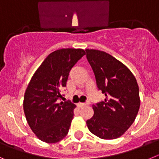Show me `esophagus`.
I'll use <instances>...</instances> for the list:
<instances>
[{"label":"esophagus","instance_id":"34e87169","mask_svg":"<svg viewBox=\"0 0 159 159\" xmlns=\"http://www.w3.org/2000/svg\"><path fill=\"white\" fill-rule=\"evenodd\" d=\"M78 106H79V107H83V106H85V105H88L89 103L88 102H86V103L80 102V103H78Z\"/></svg>","mask_w":159,"mask_h":159}]
</instances>
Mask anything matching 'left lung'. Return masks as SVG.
I'll return each mask as SVG.
<instances>
[{"instance_id":"1","label":"left lung","mask_w":159,"mask_h":159,"mask_svg":"<svg viewBox=\"0 0 159 159\" xmlns=\"http://www.w3.org/2000/svg\"><path fill=\"white\" fill-rule=\"evenodd\" d=\"M104 101L93 105V116L86 121L89 130L103 139L120 137L135 121L140 107L139 90L128 67L104 51L86 49Z\"/></svg>"}]
</instances>
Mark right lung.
Masks as SVG:
<instances>
[{
    "label": "right lung",
    "mask_w": 159,
    "mask_h": 159,
    "mask_svg": "<svg viewBox=\"0 0 159 159\" xmlns=\"http://www.w3.org/2000/svg\"><path fill=\"white\" fill-rule=\"evenodd\" d=\"M85 55L83 49L62 48L51 53L31 78L24 97L28 125L41 141L54 143L69 131L76 105L61 101L60 90L66 85L69 73Z\"/></svg>",
    "instance_id": "right-lung-1"
}]
</instances>
